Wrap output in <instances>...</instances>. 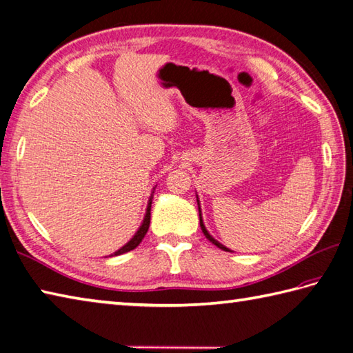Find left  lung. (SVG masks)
I'll list each match as a JSON object with an SVG mask.
<instances>
[{"label":"left lung","mask_w":353,"mask_h":353,"mask_svg":"<svg viewBox=\"0 0 353 353\" xmlns=\"http://www.w3.org/2000/svg\"><path fill=\"white\" fill-rule=\"evenodd\" d=\"M197 205H199V215H200V228H201V230H203V234H205V236L209 239V241H211L212 244H215L216 247H219V249H221V250H224V252H232V250H229L228 247H224L221 243H219L216 241V239L209 234V232L206 230V228H205V223H203V219H201V211H200V203H199V197H197Z\"/></svg>","instance_id":"obj_1"}]
</instances>
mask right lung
<instances>
[{
    "label": "right lung",
    "mask_w": 353,
    "mask_h": 353,
    "mask_svg": "<svg viewBox=\"0 0 353 353\" xmlns=\"http://www.w3.org/2000/svg\"><path fill=\"white\" fill-rule=\"evenodd\" d=\"M153 194H154V188H153L152 194H150V199H148V205H147V209H145L144 220H142L139 229L137 230V234H134V235L132 236L130 241L125 243V244L121 247V249H118V250L114 253V256H118V254H123V253H127V252H130V250H133V249H137V247L139 245V243L142 241V239H144V236H145V234H147V230H148V226H150V209H152Z\"/></svg>",
    "instance_id": "obj_1"
}]
</instances>
